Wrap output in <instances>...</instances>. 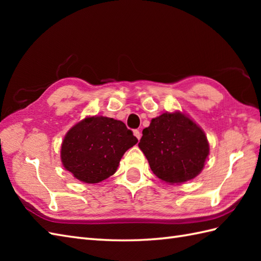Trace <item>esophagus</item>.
<instances>
[{
  "label": "esophagus",
  "mask_w": 261,
  "mask_h": 261,
  "mask_svg": "<svg viewBox=\"0 0 261 261\" xmlns=\"http://www.w3.org/2000/svg\"><path fill=\"white\" fill-rule=\"evenodd\" d=\"M134 135L137 137V139L138 140H140V138H141V132L139 131V130H134Z\"/></svg>",
  "instance_id": "obj_1"
}]
</instances>
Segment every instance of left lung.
<instances>
[{
	"label": "left lung",
	"instance_id": "1",
	"mask_svg": "<svg viewBox=\"0 0 261 261\" xmlns=\"http://www.w3.org/2000/svg\"><path fill=\"white\" fill-rule=\"evenodd\" d=\"M138 146L152 173L168 184H181L196 177L210 153L204 131L180 112L152 119Z\"/></svg>",
	"mask_w": 261,
	"mask_h": 261
}]
</instances>
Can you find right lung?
<instances>
[{
  "mask_svg": "<svg viewBox=\"0 0 261 261\" xmlns=\"http://www.w3.org/2000/svg\"><path fill=\"white\" fill-rule=\"evenodd\" d=\"M138 139L122 121L90 116L65 136L60 158L75 178L95 184L112 176L127 149Z\"/></svg>",
  "mask_w": 261,
  "mask_h": 261,
  "instance_id": "add662e5",
  "label": "right lung"
}]
</instances>
